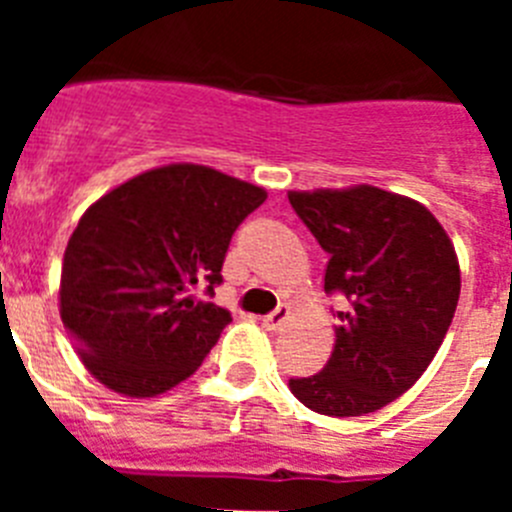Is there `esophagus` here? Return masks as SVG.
Masks as SVG:
<instances>
[{
	"label": "esophagus",
	"mask_w": 512,
	"mask_h": 512,
	"mask_svg": "<svg viewBox=\"0 0 512 512\" xmlns=\"http://www.w3.org/2000/svg\"><path fill=\"white\" fill-rule=\"evenodd\" d=\"M292 318V310H289L287 305H279L277 310L271 312V315H266L264 320H261V325H264L266 330H271V333H277V330H282L284 325H287V320Z\"/></svg>",
	"instance_id": "1"
}]
</instances>
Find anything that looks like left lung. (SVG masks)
<instances>
[{"label":"left lung","instance_id":"obj_1","mask_svg":"<svg viewBox=\"0 0 512 512\" xmlns=\"http://www.w3.org/2000/svg\"><path fill=\"white\" fill-rule=\"evenodd\" d=\"M287 197L328 251L325 292L351 302L325 369L289 390L330 418L374 413L423 377L446 338L461 289L454 243L428 207L372 184Z\"/></svg>","mask_w":512,"mask_h":512}]
</instances>
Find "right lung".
<instances>
[{
  "instance_id": "1",
  "label": "right lung",
  "mask_w": 512,
  "mask_h": 512,
  "mask_svg": "<svg viewBox=\"0 0 512 512\" xmlns=\"http://www.w3.org/2000/svg\"><path fill=\"white\" fill-rule=\"evenodd\" d=\"M266 189L166 164L87 207L63 253L58 310L81 364L122 397H156L200 369L230 312L194 289L223 282L235 228Z\"/></svg>"
}]
</instances>
